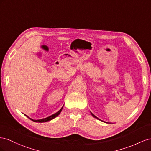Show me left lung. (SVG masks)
I'll return each mask as SVG.
<instances>
[{"label":"left lung","mask_w":151,"mask_h":151,"mask_svg":"<svg viewBox=\"0 0 151 151\" xmlns=\"http://www.w3.org/2000/svg\"><path fill=\"white\" fill-rule=\"evenodd\" d=\"M90 113H91V114H92V116H93V117H94V118H97V119H99V118H98L97 117H96V116H95L94 114H92V113H91V112H90Z\"/></svg>","instance_id":"1"}]
</instances>
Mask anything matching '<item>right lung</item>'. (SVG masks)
<instances>
[{"label":"right lung","instance_id":"obj_1","mask_svg":"<svg viewBox=\"0 0 151 151\" xmlns=\"http://www.w3.org/2000/svg\"><path fill=\"white\" fill-rule=\"evenodd\" d=\"M63 106L62 107V108L60 109L59 111H58L56 113H55V114H52V115H51V116H49V117H47V118H43V119H32V118H30L29 117H28V116H27V115H25L26 116H27V117L29 118V119H30L31 120H32L33 122H37V123H44V122H49V121H50V120H52V119H53L54 118H55V117H57V116L61 113V111H62V109H63Z\"/></svg>","mask_w":151,"mask_h":151}]
</instances>
